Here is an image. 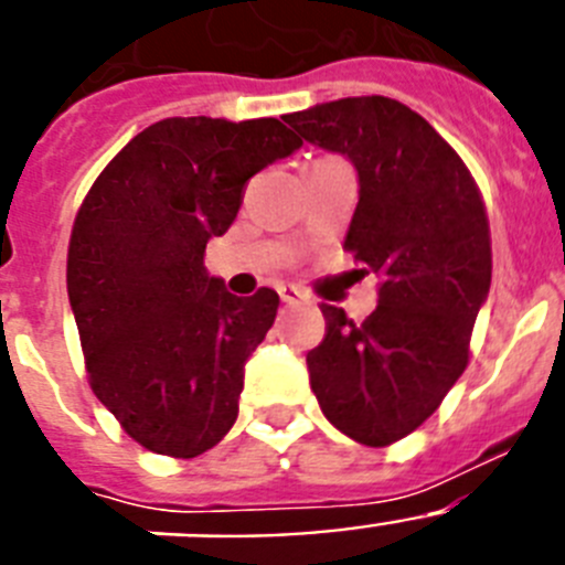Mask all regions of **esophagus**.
I'll list each match as a JSON object with an SVG mask.
<instances>
[{
    "label": "esophagus",
    "mask_w": 565,
    "mask_h": 565,
    "mask_svg": "<svg viewBox=\"0 0 565 565\" xmlns=\"http://www.w3.org/2000/svg\"><path fill=\"white\" fill-rule=\"evenodd\" d=\"M277 291H279V299H282L286 306H297V302H302V299H306V294L299 291L297 286H279Z\"/></svg>",
    "instance_id": "34e87169"
}]
</instances>
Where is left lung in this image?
<instances>
[{"instance_id":"obj_1","label":"left lung","mask_w":565,"mask_h":565,"mask_svg":"<svg viewBox=\"0 0 565 565\" xmlns=\"http://www.w3.org/2000/svg\"><path fill=\"white\" fill-rule=\"evenodd\" d=\"M282 121L356 169L344 248L379 277V306L359 326L322 306L328 333L306 362L328 422L387 447L438 411L469 362L492 282L481 192L456 149L393 98H339Z\"/></svg>"}]
</instances>
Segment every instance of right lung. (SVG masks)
Returning a JSON list of instances; mask_svg holds the SVG:
<instances>
[{"label": "right lung", "instance_id": "1", "mask_svg": "<svg viewBox=\"0 0 565 565\" xmlns=\"http://www.w3.org/2000/svg\"><path fill=\"white\" fill-rule=\"evenodd\" d=\"M302 138L277 118H163L107 163L67 252L89 387L129 438L172 458L212 450L237 422L243 367L279 297H234L203 266L243 186Z\"/></svg>", "mask_w": 565, "mask_h": 565}]
</instances>
